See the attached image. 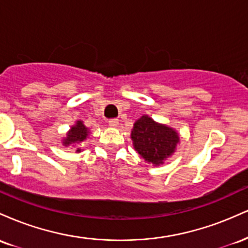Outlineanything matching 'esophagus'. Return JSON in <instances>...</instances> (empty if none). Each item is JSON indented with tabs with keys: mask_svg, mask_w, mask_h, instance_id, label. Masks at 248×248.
<instances>
[{
	"mask_svg": "<svg viewBox=\"0 0 248 248\" xmlns=\"http://www.w3.org/2000/svg\"><path fill=\"white\" fill-rule=\"evenodd\" d=\"M108 126L112 127V128L119 127V120L118 119H110V120L108 121Z\"/></svg>",
	"mask_w": 248,
	"mask_h": 248,
	"instance_id": "esophagus-1",
	"label": "esophagus"
}]
</instances>
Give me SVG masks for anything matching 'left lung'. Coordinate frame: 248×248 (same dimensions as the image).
<instances>
[{
    "label": "left lung",
    "mask_w": 248,
    "mask_h": 248,
    "mask_svg": "<svg viewBox=\"0 0 248 248\" xmlns=\"http://www.w3.org/2000/svg\"><path fill=\"white\" fill-rule=\"evenodd\" d=\"M130 139L134 149L147 163L158 167L173 155L181 141L175 128L156 122L148 115H142L134 122Z\"/></svg>",
    "instance_id": "1"
}]
</instances>
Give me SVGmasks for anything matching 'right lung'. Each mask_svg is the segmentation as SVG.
Wrapping results in <instances>:
<instances>
[{"label":"right lung","instance_id":"1","mask_svg":"<svg viewBox=\"0 0 248 248\" xmlns=\"http://www.w3.org/2000/svg\"><path fill=\"white\" fill-rule=\"evenodd\" d=\"M88 135H90V129L85 126L81 120H78L70 128L69 132L66 133V136L62 138V143L65 147H75L76 153H80L81 148L79 147V144L87 140Z\"/></svg>","mask_w":248,"mask_h":248}]
</instances>
